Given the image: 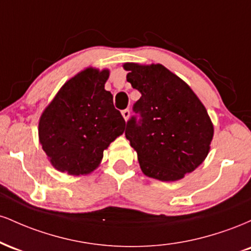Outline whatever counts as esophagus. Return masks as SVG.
Here are the masks:
<instances>
[{"instance_id":"34e87169","label":"esophagus","mask_w":251,"mask_h":251,"mask_svg":"<svg viewBox=\"0 0 251 251\" xmlns=\"http://www.w3.org/2000/svg\"><path fill=\"white\" fill-rule=\"evenodd\" d=\"M122 114H123L124 119H125L126 122H127L128 118H129V109H124V111L122 112Z\"/></svg>"}]
</instances>
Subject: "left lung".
<instances>
[{"mask_svg":"<svg viewBox=\"0 0 251 251\" xmlns=\"http://www.w3.org/2000/svg\"><path fill=\"white\" fill-rule=\"evenodd\" d=\"M127 81L142 97L125 135L143 174L162 181L181 179L209 153L214 125L188 83L163 65L124 63Z\"/></svg>","mask_w":251,"mask_h":251,"instance_id":"obj_1","label":"left lung"}]
</instances>
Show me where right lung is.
Segmentation results:
<instances>
[{"label":"right lung","instance_id":"add662e5","mask_svg":"<svg viewBox=\"0 0 251 251\" xmlns=\"http://www.w3.org/2000/svg\"><path fill=\"white\" fill-rule=\"evenodd\" d=\"M108 70L88 67L68 80L43 111L39 139L51 165L72 176L88 175L126 123L105 89Z\"/></svg>","mask_w":251,"mask_h":251}]
</instances>
